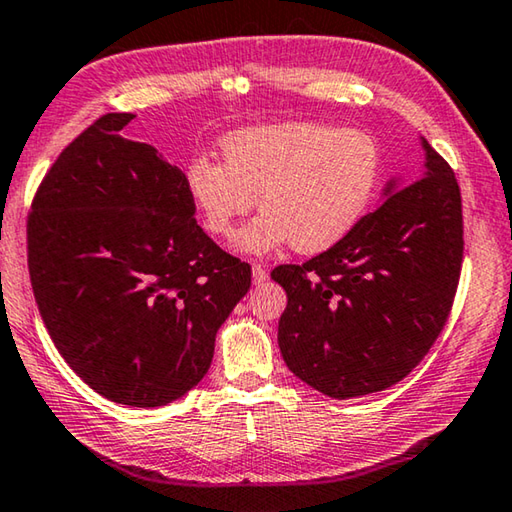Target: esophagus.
I'll use <instances>...</instances> for the list:
<instances>
[{
  "label": "esophagus",
  "mask_w": 512,
  "mask_h": 512,
  "mask_svg": "<svg viewBox=\"0 0 512 512\" xmlns=\"http://www.w3.org/2000/svg\"><path fill=\"white\" fill-rule=\"evenodd\" d=\"M251 279H254V285H261L267 281V270L263 265H251Z\"/></svg>",
  "instance_id": "obj_1"
}]
</instances>
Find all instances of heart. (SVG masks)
<instances>
[{
	"mask_svg": "<svg viewBox=\"0 0 512 512\" xmlns=\"http://www.w3.org/2000/svg\"><path fill=\"white\" fill-rule=\"evenodd\" d=\"M222 155L188 161L186 191L218 238L231 236L258 197L263 213L238 236V249L254 256L288 242L301 254L335 247L364 218L382 175V152L369 132L319 121L231 132Z\"/></svg>",
	"mask_w": 512,
	"mask_h": 512,
	"instance_id": "obj_1",
	"label": "heart"
}]
</instances>
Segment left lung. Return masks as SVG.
<instances>
[{"label": "left lung", "mask_w": 512, "mask_h": 512, "mask_svg": "<svg viewBox=\"0 0 512 512\" xmlns=\"http://www.w3.org/2000/svg\"><path fill=\"white\" fill-rule=\"evenodd\" d=\"M420 146L418 179H391L384 202L342 242L272 272L288 294L283 360L324 396L348 400L393 387L450 317L463 263L461 191L450 164L427 139Z\"/></svg>", "instance_id": "left-lung-1"}]
</instances>
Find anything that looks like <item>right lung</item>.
Instances as JSON below:
<instances>
[{"mask_svg": "<svg viewBox=\"0 0 512 512\" xmlns=\"http://www.w3.org/2000/svg\"><path fill=\"white\" fill-rule=\"evenodd\" d=\"M105 114L60 152L26 238L35 303L65 362L96 393L161 407L209 371L215 333L251 267L195 222L186 175Z\"/></svg>", "mask_w": 512, "mask_h": 512, "instance_id": "right-lung-1", "label": "right lung"}]
</instances>
